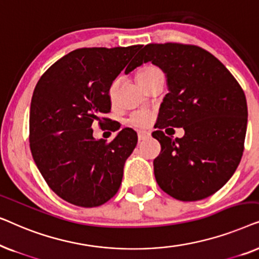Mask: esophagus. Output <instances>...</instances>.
I'll return each mask as SVG.
<instances>
[{
    "label": "esophagus",
    "mask_w": 259,
    "mask_h": 259,
    "mask_svg": "<svg viewBox=\"0 0 259 259\" xmlns=\"http://www.w3.org/2000/svg\"><path fill=\"white\" fill-rule=\"evenodd\" d=\"M150 137H151V133L146 132V131H139V132H138V139H139V141L146 140Z\"/></svg>",
    "instance_id": "1"
}]
</instances>
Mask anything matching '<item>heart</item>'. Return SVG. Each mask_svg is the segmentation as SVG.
<instances>
[{"mask_svg":"<svg viewBox=\"0 0 259 259\" xmlns=\"http://www.w3.org/2000/svg\"><path fill=\"white\" fill-rule=\"evenodd\" d=\"M160 73L161 72L157 68V67L146 66L138 70L136 76H137L138 82H139L143 87H146L147 84L152 82V81L154 80V77ZM115 87H116V81L115 82H113L111 86L112 95L114 93ZM151 121H152V112L148 111V109H139V111L133 112L128 118V122L131 125L134 127H138V128H145V127L150 125Z\"/></svg>","mask_w":259,"mask_h":259,"instance_id":"1","label":"heart"}]
</instances>
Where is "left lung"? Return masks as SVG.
Returning <instances> with one entry per match:
<instances>
[{"mask_svg":"<svg viewBox=\"0 0 259 259\" xmlns=\"http://www.w3.org/2000/svg\"><path fill=\"white\" fill-rule=\"evenodd\" d=\"M148 61L162 69L168 87L152 133L161 146L153 161L155 180L178 200L204 199L228 183L242 159L245 94L228 68L198 46L146 45L125 73ZM168 125L183 126L186 136H165Z\"/></svg>","mask_w":259,"mask_h":259,"instance_id":"obj_1","label":"left lung"}]
</instances>
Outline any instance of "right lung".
<instances>
[{"label": "right lung", "instance_id": "add662e5", "mask_svg": "<svg viewBox=\"0 0 259 259\" xmlns=\"http://www.w3.org/2000/svg\"><path fill=\"white\" fill-rule=\"evenodd\" d=\"M141 45L80 48L49 67L30 104L29 143L48 186L81 207L100 206L118 192L123 165L138 143L123 128L111 143L95 140L92 125L109 121V88Z\"/></svg>", "mask_w": 259, "mask_h": 259}]
</instances>
